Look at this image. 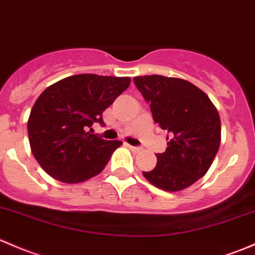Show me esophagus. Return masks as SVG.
<instances>
[{
  "label": "esophagus",
  "instance_id": "1",
  "mask_svg": "<svg viewBox=\"0 0 255 255\" xmlns=\"http://www.w3.org/2000/svg\"><path fill=\"white\" fill-rule=\"evenodd\" d=\"M128 148L132 150L133 152H139L141 151V148H139V146H132V145H128Z\"/></svg>",
  "mask_w": 255,
  "mask_h": 255
}]
</instances>
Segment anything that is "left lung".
Instances as JSON below:
<instances>
[{
  "label": "left lung",
  "mask_w": 255,
  "mask_h": 255,
  "mask_svg": "<svg viewBox=\"0 0 255 255\" xmlns=\"http://www.w3.org/2000/svg\"><path fill=\"white\" fill-rule=\"evenodd\" d=\"M152 119L167 130V148L154 170L143 176L157 188L179 192L208 172L221 143V122L209 96L188 80L163 76L134 77Z\"/></svg>",
  "instance_id": "8db88e82"
}]
</instances>
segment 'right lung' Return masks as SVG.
<instances>
[{
	"instance_id": "right-lung-1",
	"label": "right lung",
	"mask_w": 255,
	"mask_h": 255,
	"mask_svg": "<svg viewBox=\"0 0 255 255\" xmlns=\"http://www.w3.org/2000/svg\"><path fill=\"white\" fill-rule=\"evenodd\" d=\"M130 84L129 77L77 74L53 83L31 109L28 135L42 170L63 183H80L101 172L120 140L87 132L94 122L105 125L103 112Z\"/></svg>"
}]
</instances>
